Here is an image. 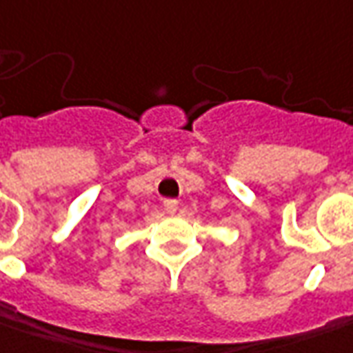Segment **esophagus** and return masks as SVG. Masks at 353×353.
<instances>
[{
	"instance_id": "esophagus-1",
	"label": "esophagus",
	"mask_w": 353,
	"mask_h": 353,
	"mask_svg": "<svg viewBox=\"0 0 353 353\" xmlns=\"http://www.w3.org/2000/svg\"><path fill=\"white\" fill-rule=\"evenodd\" d=\"M164 209L168 213H176L177 211V201L176 199H165L164 201Z\"/></svg>"
}]
</instances>
